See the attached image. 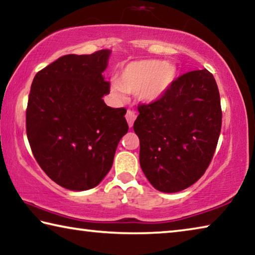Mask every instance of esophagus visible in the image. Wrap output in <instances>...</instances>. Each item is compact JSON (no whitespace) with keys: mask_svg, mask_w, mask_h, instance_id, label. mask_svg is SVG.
Listing matches in <instances>:
<instances>
[{"mask_svg":"<svg viewBox=\"0 0 255 255\" xmlns=\"http://www.w3.org/2000/svg\"><path fill=\"white\" fill-rule=\"evenodd\" d=\"M126 119H127V123L129 125V127H132L133 122H135V119H136L135 111H133V110H128L127 114H126Z\"/></svg>","mask_w":255,"mask_h":255,"instance_id":"esophagus-1","label":"esophagus"}]
</instances>
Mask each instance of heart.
<instances>
[{
  "mask_svg": "<svg viewBox=\"0 0 255 255\" xmlns=\"http://www.w3.org/2000/svg\"><path fill=\"white\" fill-rule=\"evenodd\" d=\"M176 79L173 64L147 59L131 62L119 72L118 80L111 82V91L118 99L125 93H138L144 102H154L167 92Z\"/></svg>",
  "mask_w": 255,
  "mask_h": 255,
  "instance_id": "b5f03b06",
  "label": "heart"
}]
</instances>
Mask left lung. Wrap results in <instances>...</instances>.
<instances>
[{
    "label": "left lung",
    "mask_w": 255,
    "mask_h": 255,
    "mask_svg": "<svg viewBox=\"0 0 255 255\" xmlns=\"http://www.w3.org/2000/svg\"><path fill=\"white\" fill-rule=\"evenodd\" d=\"M133 130L139 162L153 187L178 192L199 180L213 159L222 129L218 86L204 68L174 81L158 100L138 106Z\"/></svg>",
    "instance_id": "8db88e82"
}]
</instances>
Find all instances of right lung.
Returning a JSON list of instances; mask_svg holds the SVG:
<instances>
[{
    "label": "right lung",
    "instance_id": "right-lung-1",
    "mask_svg": "<svg viewBox=\"0 0 255 255\" xmlns=\"http://www.w3.org/2000/svg\"><path fill=\"white\" fill-rule=\"evenodd\" d=\"M110 50L65 55L34 76L25 111L32 154L49 178L73 191L89 190L110 171L128 131L125 108L108 107L102 73Z\"/></svg>",
    "mask_w": 255,
    "mask_h": 255
}]
</instances>
